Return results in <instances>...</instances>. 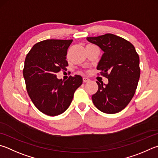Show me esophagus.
<instances>
[{
    "instance_id": "34e87169",
    "label": "esophagus",
    "mask_w": 158,
    "mask_h": 158,
    "mask_svg": "<svg viewBox=\"0 0 158 158\" xmlns=\"http://www.w3.org/2000/svg\"><path fill=\"white\" fill-rule=\"evenodd\" d=\"M83 81H84V82L86 83V82H89V81H90V79L87 78V77H84V78H83Z\"/></svg>"
}]
</instances>
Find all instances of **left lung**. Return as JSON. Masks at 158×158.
I'll list each match as a JSON object with an SVG mask.
<instances>
[{
    "instance_id": "8db88e82",
    "label": "left lung",
    "mask_w": 158,
    "mask_h": 158,
    "mask_svg": "<svg viewBox=\"0 0 158 158\" xmlns=\"http://www.w3.org/2000/svg\"><path fill=\"white\" fill-rule=\"evenodd\" d=\"M86 39L104 51L97 69L108 80L107 84L97 81L99 88L92 96L93 104L103 113H119L131 102L138 84V54L133 44L113 34Z\"/></svg>"
}]
</instances>
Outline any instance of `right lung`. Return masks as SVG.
I'll use <instances>...</instances> for the list:
<instances>
[{
	"mask_svg": "<svg viewBox=\"0 0 158 158\" xmlns=\"http://www.w3.org/2000/svg\"><path fill=\"white\" fill-rule=\"evenodd\" d=\"M72 42V39L44 40L34 45L25 58L23 77L27 93L34 106L47 115L64 113L82 84L80 75L70 76L64 81L55 74L66 69L65 59Z\"/></svg>",
	"mask_w": 158,
	"mask_h": 158,
	"instance_id": "1",
	"label": "right lung"
}]
</instances>
